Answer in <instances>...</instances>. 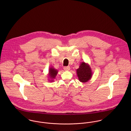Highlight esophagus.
I'll return each mask as SVG.
<instances>
[{
	"mask_svg": "<svg viewBox=\"0 0 131 131\" xmlns=\"http://www.w3.org/2000/svg\"><path fill=\"white\" fill-rule=\"evenodd\" d=\"M63 69L65 71H69V70H70V67H64L63 68Z\"/></svg>",
	"mask_w": 131,
	"mask_h": 131,
	"instance_id": "1",
	"label": "esophagus"
}]
</instances>
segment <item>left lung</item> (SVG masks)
I'll list each match as a JSON object with an SVG mask.
<instances>
[{
	"label": "left lung",
	"instance_id": "1",
	"mask_svg": "<svg viewBox=\"0 0 131 131\" xmlns=\"http://www.w3.org/2000/svg\"><path fill=\"white\" fill-rule=\"evenodd\" d=\"M79 80L82 83L89 81L92 76V72L90 66L87 63L82 62L79 68L76 70Z\"/></svg>",
	"mask_w": 131,
	"mask_h": 131
}]
</instances>
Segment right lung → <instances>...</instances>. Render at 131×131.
I'll return each instance as SVG.
<instances>
[{
	"label": "right lung",
	"mask_w": 131,
	"mask_h": 131,
	"mask_svg": "<svg viewBox=\"0 0 131 131\" xmlns=\"http://www.w3.org/2000/svg\"><path fill=\"white\" fill-rule=\"evenodd\" d=\"M48 80L49 82H52L54 81V79L56 78V75L58 73V71L57 70H56V69H54L53 67H50V68L49 69V71H48Z\"/></svg>",
	"instance_id": "right-lung-1"
}]
</instances>
